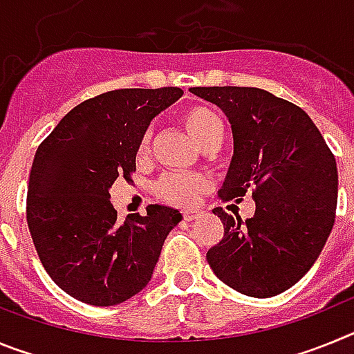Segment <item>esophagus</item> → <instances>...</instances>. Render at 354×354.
<instances>
[{"mask_svg":"<svg viewBox=\"0 0 354 354\" xmlns=\"http://www.w3.org/2000/svg\"><path fill=\"white\" fill-rule=\"evenodd\" d=\"M200 214H202V209H186V211H183V216L187 221L196 220Z\"/></svg>","mask_w":354,"mask_h":354,"instance_id":"34e87169","label":"esophagus"}]
</instances>
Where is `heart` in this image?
<instances>
[{"label":"heart","mask_w":354,"mask_h":354,"mask_svg":"<svg viewBox=\"0 0 354 354\" xmlns=\"http://www.w3.org/2000/svg\"><path fill=\"white\" fill-rule=\"evenodd\" d=\"M183 124L187 129V133L192 134L193 140L200 147H204L207 142L223 134V122H221V118L218 117L214 109L207 108V106H192V108H187L183 113ZM149 142L150 134H143L138 147L140 158H145L147 152H149ZM207 187L209 180L204 175L170 171V174H165L162 177H159L154 189L158 196H161L162 200H167L170 204L189 205L195 204L198 196Z\"/></svg>","instance_id":"1"}]
</instances>
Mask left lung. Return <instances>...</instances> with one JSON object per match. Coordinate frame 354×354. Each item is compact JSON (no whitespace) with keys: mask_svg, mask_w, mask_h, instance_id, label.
<instances>
[{"mask_svg":"<svg viewBox=\"0 0 354 354\" xmlns=\"http://www.w3.org/2000/svg\"><path fill=\"white\" fill-rule=\"evenodd\" d=\"M220 106L234 136V156L218 192L243 200L252 192L255 214L246 221L221 207L223 239L207 252L221 282L253 298H270L301 280L335 223L337 175L331 154L299 106L250 86H193Z\"/></svg>","mask_w":354,"mask_h":354,"instance_id":"left-lung-1","label":"left lung"}]
</instances>
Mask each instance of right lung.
Wrapping results in <instances>:
<instances>
[{
  "mask_svg": "<svg viewBox=\"0 0 354 354\" xmlns=\"http://www.w3.org/2000/svg\"><path fill=\"white\" fill-rule=\"evenodd\" d=\"M183 90L122 88L71 109L37 149L26 220L44 270L83 303L111 306L152 278L162 243L183 220L177 209L149 205L117 223L109 187L131 179L150 120Z\"/></svg>",
  "mask_w": 354,
  "mask_h": 354,
  "instance_id": "1",
  "label": "right lung"
}]
</instances>
